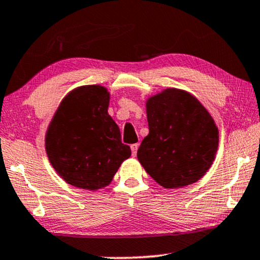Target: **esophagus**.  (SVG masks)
Listing matches in <instances>:
<instances>
[{
	"instance_id": "esophagus-1",
	"label": "esophagus",
	"mask_w": 260,
	"mask_h": 260,
	"mask_svg": "<svg viewBox=\"0 0 260 260\" xmlns=\"http://www.w3.org/2000/svg\"><path fill=\"white\" fill-rule=\"evenodd\" d=\"M138 147H139V144H132V145H131V150H132L133 154H137Z\"/></svg>"
}]
</instances>
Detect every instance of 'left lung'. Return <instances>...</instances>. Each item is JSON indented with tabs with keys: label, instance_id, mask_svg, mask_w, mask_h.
I'll return each instance as SVG.
<instances>
[{
	"label": "left lung",
	"instance_id": "8db88e82",
	"mask_svg": "<svg viewBox=\"0 0 260 260\" xmlns=\"http://www.w3.org/2000/svg\"><path fill=\"white\" fill-rule=\"evenodd\" d=\"M149 134L138 149L146 173L166 188L198 181L218 147V129L200 102L177 88H167L146 103Z\"/></svg>",
	"mask_w": 260,
	"mask_h": 260
}]
</instances>
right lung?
Segmentation results:
<instances>
[{
	"mask_svg": "<svg viewBox=\"0 0 260 260\" xmlns=\"http://www.w3.org/2000/svg\"><path fill=\"white\" fill-rule=\"evenodd\" d=\"M108 107L107 88L78 87L63 98L48 128L49 160L64 181L78 188L94 190L109 185L131 156Z\"/></svg>",
	"mask_w": 260,
	"mask_h": 260,
	"instance_id": "obj_1",
	"label": "right lung"
}]
</instances>
